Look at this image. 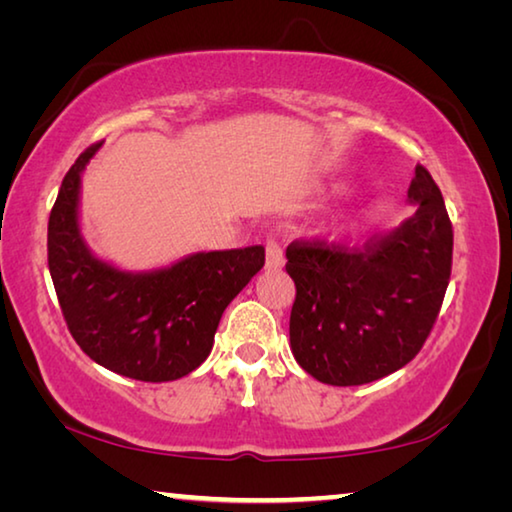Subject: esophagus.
Returning a JSON list of instances; mask_svg holds the SVG:
<instances>
[{
  "label": "esophagus",
  "instance_id": "1",
  "mask_svg": "<svg viewBox=\"0 0 512 512\" xmlns=\"http://www.w3.org/2000/svg\"><path fill=\"white\" fill-rule=\"evenodd\" d=\"M284 266V250L275 239L266 241V268H282Z\"/></svg>",
  "mask_w": 512,
  "mask_h": 512
}]
</instances>
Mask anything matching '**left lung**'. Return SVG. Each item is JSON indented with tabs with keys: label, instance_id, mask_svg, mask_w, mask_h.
Here are the masks:
<instances>
[{
	"label": "left lung",
	"instance_id": "obj_1",
	"mask_svg": "<svg viewBox=\"0 0 512 512\" xmlns=\"http://www.w3.org/2000/svg\"><path fill=\"white\" fill-rule=\"evenodd\" d=\"M415 214L361 248L293 241L289 339L300 368L332 386H361L404 368L427 341L452 275L454 232L443 194L418 164Z\"/></svg>",
	"mask_w": 512,
	"mask_h": 512
}]
</instances>
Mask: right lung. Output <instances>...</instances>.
<instances>
[{
    "label": "right lung",
    "instance_id": "add662e5",
    "mask_svg": "<svg viewBox=\"0 0 512 512\" xmlns=\"http://www.w3.org/2000/svg\"><path fill=\"white\" fill-rule=\"evenodd\" d=\"M101 144L72 164L49 214V273L74 341L99 366L137 381L189 375L212 352L225 307L264 266V248L187 255L153 271L103 262L81 232V176Z\"/></svg>",
    "mask_w": 512,
    "mask_h": 512
}]
</instances>
